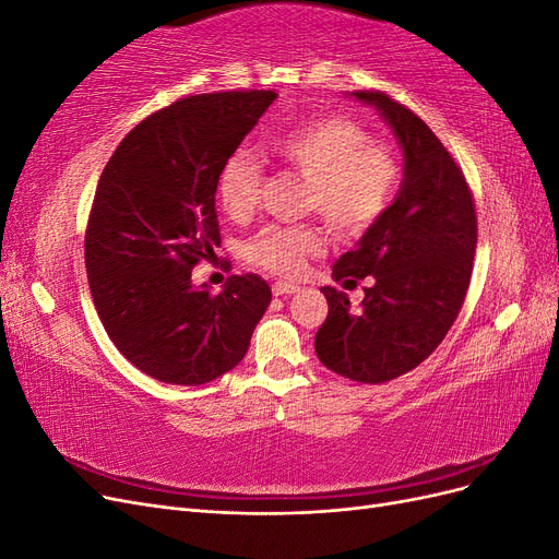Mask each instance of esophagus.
<instances>
[{
    "label": "esophagus",
    "mask_w": 559,
    "mask_h": 559,
    "mask_svg": "<svg viewBox=\"0 0 559 559\" xmlns=\"http://www.w3.org/2000/svg\"><path fill=\"white\" fill-rule=\"evenodd\" d=\"M298 292L296 284H289V282H275L273 284V294L275 296H292Z\"/></svg>",
    "instance_id": "esophagus-1"
}]
</instances>
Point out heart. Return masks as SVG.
<instances>
[{"mask_svg": "<svg viewBox=\"0 0 559 559\" xmlns=\"http://www.w3.org/2000/svg\"><path fill=\"white\" fill-rule=\"evenodd\" d=\"M286 167L306 177V210L317 212L345 235L373 226L399 189V163L389 146L370 140L368 130L345 116L312 118L267 142ZM263 165L253 151L240 148L224 163L216 198L233 222H245L259 207ZM324 247L319 224L261 228L247 242L253 265L294 277Z\"/></svg>", "mask_w": 559, "mask_h": 559, "instance_id": "obj_1", "label": "heart"}]
</instances>
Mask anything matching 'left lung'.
<instances>
[{"label":"left lung","instance_id":"8db88e82","mask_svg":"<svg viewBox=\"0 0 559 559\" xmlns=\"http://www.w3.org/2000/svg\"><path fill=\"white\" fill-rule=\"evenodd\" d=\"M376 105L403 146L401 191L359 247L333 265L335 282L370 277L361 308L324 286L326 321L314 335L319 361L354 382L382 384L417 368L460 314L478 242L476 202L460 163L431 128L382 91H357Z\"/></svg>","mask_w":559,"mask_h":559}]
</instances>
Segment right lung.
I'll return each mask as SVG.
<instances>
[{
  "label": "right lung",
  "mask_w": 559,
  "mask_h": 559,
  "mask_svg": "<svg viewBox=\"0 0 559 559\" xmlns=\"http://www.w3.org/2000/svg\"><path fill=\"white\" fill-rule=\"evenodd\" d=\"M275 97H181L134 126L97 181L86 226L95 310L118 352L160 382L195 386L228 373L273 298L253 273L214 296L195 289L191 270L222 245L218 173Z\"/></svg>",
  "instance_id": "right-lung-1"
}]
</instances>
